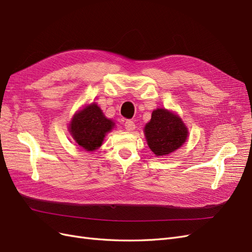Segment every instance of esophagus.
<instances>
[{"label":"esophagus","mask_w":252,"mask_h":252,"mask_svg":"<svg viewBox=\"0 0 252 252\" xmlns=\"http://www.w3.org/2000/svg\"><path fill=\"white\" fill-rule=\"evenodd\" d=\"M125 127H126V131L131 132V131H133L134 128H135V124H134V122H133L132 120H126V121L125 122Z\"/></svg>","instance_id":"1"}]
</instances>
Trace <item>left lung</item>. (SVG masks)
I'll return each instance as SVG.
<instances>
[{"label":"left lung","instance_id":"obj_1","mask_svg":"<svg viewBox=\"0 0 252 252\" xmlns=\"http://www.w3.org/2000/svg\"><path fill=\"white\" fill-rule=\"evenodd\" d=\"M145 135L152 152L156 156H164L184 145L188 128L174 113L157 109L145 126Z\"/></svg>","mask_w":252,"mask_h":252}]
</instances>
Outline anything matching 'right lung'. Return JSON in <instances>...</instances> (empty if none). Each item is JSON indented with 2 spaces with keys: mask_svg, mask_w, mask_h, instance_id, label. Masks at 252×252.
Listing matches in <instances>:
<instances>
[{
  "mask_svg": "<svg viewBox=\"0 0 252 252\" xmlns=\"http://www.w3.org/2000/svg\"><path fill=\"white\" fill-rule=\"evenodd\" d=\"M114 126L96 103L85 106L73 117L69 132L79 146L86 151L97 150L103 141L105 134Z\"/></svg>",
  "mask_w": 252,
  "mask_h": 252,
  "instance_id": "1",
  "label": "right lung"
}]
</instances>
